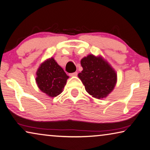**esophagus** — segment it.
Returning a JSON list of instances; mask_svg holds the SVG:
<instances>
[{"label":"esophagus","mask_w":150,"mask_h":150,"mask_svg":"<svg viewBox=\"0 0 150 150\" xmlns=\"http://www.w3.org/2000/svg\"><path fill=\"white\" fill-rule=\"evenodd\" d=\"M69 75L71 76V77H75V76H77V72H74V73H69Z\"/></svg>","instance_id":"esophagus-1"}]
</instances>
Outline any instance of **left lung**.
Listing matches in <instances>:
<instances>
[{"label":"left lung","mask_w":150,"mask_h":150,"mask_svg":"<svg viewBox=\"0 0 150 150\" xmlns=\"http://www.w3.org/2000/svg\"><path fill=\"white\" fill-rule=\"evenodd\" d=\"M83 70L78 77L86 91L93 97L101 99L111 93L117 81L115 71L100 57L89 54L81 61Z\"/></svg>","instance_id":"left-lung-1"}]
</instances>
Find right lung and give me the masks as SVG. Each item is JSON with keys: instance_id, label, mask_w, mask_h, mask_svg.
Returning <instances> with one entry per match:
<instances>
[{"instance_id": "add662e5", "label": "right lung", "mask_w": 150, "mask_h": 150, "mask_svg": "<svg viewBox=\"0 0 150 150\" xmlns=\"http://www.w3.org/2000/svg\"><path fill=\"white\" fill-rule=\"evenodd\" d=\"M68 78L63 69L53 58H51L38 69L36 82L42 92L53 97L61 93Z\"/></svg>"}]
</instances>
